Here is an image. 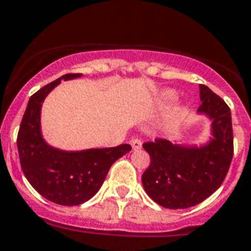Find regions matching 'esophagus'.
<instances>
[{
    "label": "esophagus",
    "instance_id": "obj_1",
    "mask_svg": "<svg viewBox=\"0 0 251 251\" xmlns=\"http://www.w3.org/2000/svg\"><path fill=\"white\" fill-rule=\"evenodd\" d=\"M130 144H131L132 151L142 150V140L140 139H131L130 140Z\"/></svg>",
    "mask_w": 251,
    "mask_h": 251
}]
</instances>
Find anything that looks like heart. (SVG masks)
<instances>
[{
	"mask_svg": "<svg viewBox=\"0 0 251 251\" xmlns=\"http://www.w3.org/2000/svg\"><path fill=\"white\" fill-rule=\"evenodd\" d=\"M175 97V93L173 90H166L164 91V98L166 100H173Z\"/></svg>",
	"mask_w": 251,
	"mask_h": 251,
	"instance_id": "1",
	"label": "heart"
}]
</instances>
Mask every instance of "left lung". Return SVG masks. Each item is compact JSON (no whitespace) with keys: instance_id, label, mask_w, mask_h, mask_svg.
<instances>
[{"instance_id":"1","label":"left lung","mask_w":251,"mask_h":251,"mask_svg":"<svg viewBox=\"0 0 251 251\" xmlns=\"http://www.w3.org/2000/svg\"><path fill=\"white\" fill-rule=\"evenodd\" d=\"M197 115L210 121L205 143L156 139L143 144L151 165L142 175L147 195L166 209H187L202 202L225 180L233 157L231 111L221 97L200 85Z\"/></svg>"}]
</instances>
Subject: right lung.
<instances>
[{"label":"right lung","mask_w":251,"mask_h":251,"mask_svg":"<svg viewBox=\"0 0 251 251\" xmlns=\"http://www.w3.org/2000/svg\"><path fill=\"white\" fill-rule=\"evenodd\" d=\"M81 76V73L64 75L33 94L18 134L20 165L28 182L41 196L64 206L81 205L95 196L113 162L131 151L129 144L64 151L45 140L41 130L42 103L62 79L68 81Z\"/></svg>","instance_id":"obj_1"}]
</instances>
